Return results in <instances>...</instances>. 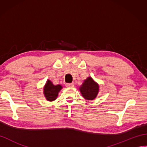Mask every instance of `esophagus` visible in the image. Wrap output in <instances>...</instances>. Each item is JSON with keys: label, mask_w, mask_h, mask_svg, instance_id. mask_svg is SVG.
Listing matches in <instances>:
<instances>
[{"label": "esophagus", "mask_w": 147, "mask_h": 147, "mask_svg": "<svg viewBox=\"0 0 147 147\" xmlns=\"http://www.w3.org/2000/svg\"><path fill=\"white\" fill-rule=\"evenodd\" d=\"M65 85L67 88H72V87H73L74 86V83H66Z\"/></svg>", "instance_id": "obj_1"}]
</instances>
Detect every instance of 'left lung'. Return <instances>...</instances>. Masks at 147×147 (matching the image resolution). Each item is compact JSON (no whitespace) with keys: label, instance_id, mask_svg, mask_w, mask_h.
<instances>
[{"label":"left lung","instance_id":"obj_1","mask_svg":"<svg viewBox=\"0 0 147 147\" xmlns=\"http://www.w3.org/2000/svg\"><path fill=\"white\" fill-rule=\"evenodd\" d=\"M99 88L98 83L95 82L92 77H88L85 80L79 90L83 98L86 100H93L97 96Z\"/></svg>","mask_w":147,"mask_h":147}]
</instances>
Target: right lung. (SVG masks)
Masks as SVG:
<instances>
[{"mask_svg":"<svg viewBox=\"0 0 147 147\" xmlns=\"http://www.w3.org/2000/svg\"><path fill=\"white\" fill-rule=\"evenodd\" d=\"M62 88L61 85H54L52 82L47 80L44 86V94L46 99L49 101H54L58 96V93Z\"/></svg>","mask_w":147,"mask_h":147,"instance_id":"right-lung-1","label":"right lung"}]
</instances>
